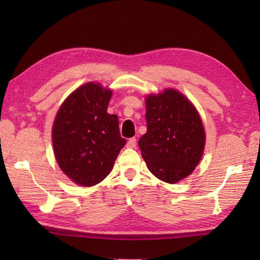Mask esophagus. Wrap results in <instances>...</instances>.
Listing matches in <instances>:
<instances>
[{
    "label": "esophagus",
    "instance_id": "1",
    "mask_svg": "<svg viewBox=\"0 0 260 260\" xmlns=\"http://www.w3.org/2000/svg\"><path fill=\"white\" fill-rule=\"evenodd\" d=\"M136 139L135 137H132V139H129L128 141H127V147H129V148H134L135 146H136Z\"/></svg>",
    "mask_w": 260,
    "mask_h": 260
}]
</instances>
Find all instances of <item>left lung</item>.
Returning a JSON list of instances; mask_svg holds the SVG:
<instances>
[{
  "label": "left lung",
  "instance_id": "1",
  "mask_svg": "<svg viewBox=\"0 0 260 260\" xmlns=\"http://www.w3.org/2000/svg\"><path fill=\"white\" fill-rule=\"evenodd\" d=\"M147 132L139 141L148 170L167 183L190 175L203 155L206 134L193 104L175 89L146 99Z\"/></svg>",
  "mask_w": 260,
  "mask_h": 260
}]
</instances>
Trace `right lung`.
<instances>
[{"label": "right lung", "instance_id": "right-lung-1", "mask_svg": "<svg viewBox=\"0 0 260 260\" xmlns=\"http://www.w3.org/2000/svg\"><path fill=\"white\" fill-rule=\"evenodd\" d=\"M112 90L87 82L67 97L52 126L57 163L76 184L92 186L112 171L126 140L118 117L107 113Z\"/></svg>", "mask_w": 260, "mask_h": 260}]
</instances>
